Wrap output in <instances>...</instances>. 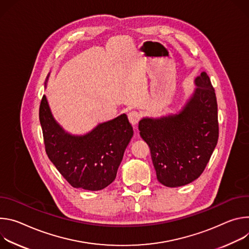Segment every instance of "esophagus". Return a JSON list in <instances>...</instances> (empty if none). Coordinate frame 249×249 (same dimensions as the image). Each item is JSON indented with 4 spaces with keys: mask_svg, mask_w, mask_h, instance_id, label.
Listing matches in <instances>:
<instances>
[{
    "mask_svg": "<svg viewBox=\"0 0 249 249\" xmlns=\"http://www.w3.org/2000/svg\"><path fill=\"white\" fill-rule=\"evenodd\" d=\"M127 117H128V120H129V122L132 125H135V124H139V122L142 119L141 113L137 112V110H131V112L128 113Z\"/></svg>",
    "mask_w": 249,
    "mask_h": 249,
    "instance_id": "obj_1",
    "label": "esophagus"
}]
</instances>
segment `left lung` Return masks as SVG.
<instances>
[{"label":"left lung","mask_w":249,"mask_h":249,"mask_svg":"<svg viewBox=\"0 0 249 249\" xmlns=\"http://www.w3.org/2000/svg\"><path fill=\"white\" fill-rule=\"evenodd\" d=\"M177 114L143 118L140 134L148 144L157 180L166 187L187 185L204 172L218 140L217 104L206 72Z\"/></svg>","instance_id":"left-lung-1"}]
</instances>
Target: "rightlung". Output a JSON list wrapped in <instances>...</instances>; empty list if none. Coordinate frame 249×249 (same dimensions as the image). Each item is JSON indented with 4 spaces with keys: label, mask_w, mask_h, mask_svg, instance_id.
<instances>
[{
    "label": "right lung",
    "mask_w": 249,
    "mask_h": 249,
    "mask_svg": "<svg viewBox=\"0 0 249 249\" xmlns=\"http://www.w3.org/2000/svg\"><path fill=\"white\" fill-rule=\"evenodd\" d=\"M39 122L46 154L72 187L99 191L116 179L124 150L133 135L125 114L98 124L87 134L72 135L54 120L43 95Z\"/></svg>",
    "instance_id": "right-lung-1"
}]
</instances>
